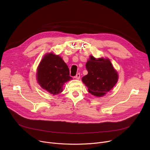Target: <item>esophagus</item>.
<instances>
[{
	"label": "esophagus",
	"instance_id": "obj_1",
	"mask_svg": "<svg viewBox=\"0 0 150 150\" xmlns=\"http://www.w3.org/2000/svg\"><path fill=\"white\" fill-rule=\"evenodd\" d=\"M75 78H76L77 80H79L80 78V74L78 73V74H77L76 75H75Z\"/></svg>",
	"mask_w": 150,
	"mask_h": 150
}]
</instances>
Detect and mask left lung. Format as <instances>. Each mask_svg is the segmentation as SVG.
Masks as SVG:
<instances>
[{"label":"left lung","mask_w":150,"mask_h":150,"mask_svg":"<svg viewBox=\"0 0 150 150\" xmlns=\"http://www.w3.org/2000/svg\"><path fill=\"white\" fill-rule=\"evenodd\" d=\"M86 67L88 74L82 78V81L94 96H103L117 83V72L108 58L96 59L91 55Z\"/></svg>","instance_id":"8db88e82"}]
</instances>
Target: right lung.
I'll use <instances>...</instances> for the list:
<instances>
[{
  "mask_svg": "<svg viewBox=\"0 0 150 150\" xmlns=\"http://www.w3.org/2000/svg\"><path fill=\"white\" fill-rule=\"evenodd\" d=\"M36 77L41 87L53 95L62 92L63 84L72 80L64 61L53 53L45 54L38 67Z\"/></svg>",
  "mask_w": 150,
  "mask_h": 150,
  "instance_id": "obj_1",
  "label": "right lung"
}]
</instances>
